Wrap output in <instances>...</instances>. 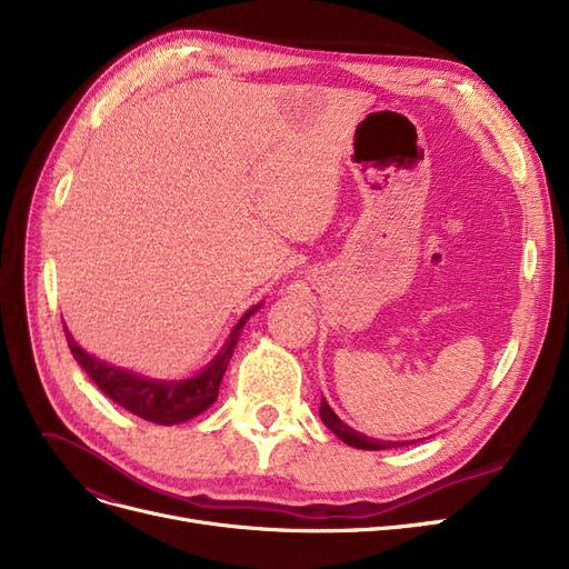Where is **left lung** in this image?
Wrapping results in <instances>:
<instances>
[{
  "label": "left lung",
  "mask_w": 569,
  "mask_h": 569,
  "mask_svg": "<svg viewBox=\"0 0 569 569\" xmlns=\"http://www.w3.org/2000/svg\"><path fill=\"white\" fill-rule=\"evenodd\" d=\"M320 417H322V422L330 427L343 442H348V445H352V447H357V450H390V447H399V445H406V442H385V440H373V438H367V436H362L360 431H355V429H350L348 425H343L339 417L335 415V410L327 406V401L322 399V403H320Z\"/></svg>",
  "instance_id": "8db88e82"
}]
</instances>
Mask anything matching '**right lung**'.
<instances>
[{"instance_id": "right-lung-1", "label": "right lung", "mask_w": 569, "mask_h": 569, "mask_svg": "<svg viewBox=\"0 0 569 569\" xmlns=\"http://www.w3.org/2000/svg\"><path fill=\"white\" fill-rule=\"evenodd\" d=\"M256 309L244 313L242 320L234 325L232 335L228 337L226 346L214 357L212 365H209L204 371H200L198 376H193L189 380H179V382L147 380V378H140L131 371L114 369V367H110L101 360H94V357H89L73 341V337L69 335L67 327H64V335H67V343H69L71 355L76 357V362L84 369V373L89 378H92L99 385V390L106 397H110L114 403L127 408L129 412L142 417V420H147V422L179 425V422L191 420V417L200 415L202 410H207L209 406L217 401L219 387H221L223 373H226L228 362L232 357V350L237 346L239 332H242V327L247 325L249 316Z\"/></svg>"}]
</instances>
